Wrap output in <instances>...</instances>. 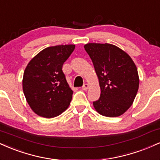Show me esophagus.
<instances>
[{"mask_svg": "<svg viewBox=\"0 0 160 160\" xmlns=\"http://www.w3.org/2000/svg\"><path fill=\"white\" fill-rule=\"evenodd\" d=\"M88 88H89V85L88 84H84L82 86V90H84V91H87Z\"/></svg>", "mask_w": 160, "mask_h": 160, "instance_id": "1", "label": "esophagus"}]
</instances>
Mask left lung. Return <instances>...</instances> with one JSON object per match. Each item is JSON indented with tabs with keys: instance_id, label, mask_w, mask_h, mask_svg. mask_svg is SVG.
<instances>
[{
	"instance_id": "left-lung-1",
	"label": "left lung",
	"mask_w": 160,
	"mask_h": 160,
	"mask_svg": "<svg viewBox=\"0 0 160 160\" xmlns=\"http://www.w3.org/2000/svg\"><path fill=\"white\" fill-rule=\"evenodd\" d=\"M85 51L93 62L101 93L93 102L101 115L121 116L132 105L139 86L138 70L132 59L119 47L108 43H88Z\"/></svg>"
}]
</instances>
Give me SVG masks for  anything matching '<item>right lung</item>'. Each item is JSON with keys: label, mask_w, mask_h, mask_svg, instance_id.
<instances>
[{"label": "right lung", "mask_w": 160, "mask_h": 160, "mask_svg": "<svg viewBox=\"0 0 160 160\" xmlns=\"http://www.w3.org/2000/svg\"><path fill=\"white\" fill-rule=\"evenodd\" d=\"M75 45L51 46L30 61L24 72L22 88L33 112L46 118L57 117L67 109L73 91L62 70Z\"/></svg>", "instance_id": "obj_1"}]
</instances>
